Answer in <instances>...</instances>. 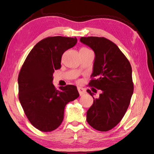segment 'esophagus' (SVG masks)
<instances>
[{"instance_id":"1","label":"esophagus","mask_w":154,"mask_h":154,"mask_svg":"<svg viewBox=\"0 0 154 154\" xmlns=\"http://www.w3.org/2000/svg\"><path fill=\"white\" fill-rule=\"evenodd\" d=\"M78 91L79 94H80V96H82V95H83L84 94H85V92H86L85 88H83L80 87H78Z\"/></svg>"}]
</instances>
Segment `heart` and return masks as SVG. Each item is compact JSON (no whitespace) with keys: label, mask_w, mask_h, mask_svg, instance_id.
Listing matches in <instances>:
<instances>
[{"label":"heart","mask_w":154,"mask_h":154,"mask_svg":"<svg viewBox=\"0 0 154 154\" xmlns=\"http://www.w3.org/2000/svg\"><path fill=\"white\" fill-rule=\"evenodd\" d=\"M82 49H84V48H82Z\"/></svg>","instance_id":"heart-1"}]
</instances>
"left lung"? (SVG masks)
<instances>
[{
  "label": "left lung",
  "mask_w": 154,
  "mask_h": 154,
  "mask_svg": "<svg viewBox=\"0 0 154 154\" xmlns=\"http://www.w3.org/2000/svg\"><path fill=\"white\" fill-rule=\"evenodd\" d=\"M80 42L95 54L88 85L102 91L94 98L87 90L94 99L87 112V122L97 130L108 131L121 122L129 106L134 92L131 65L118 46L104 37H81Z\"/></svg>",
  "instance_id": "8db88e82"
}]
</instances>
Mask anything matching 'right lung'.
<instances>
[{"instance_id": "obj_1", "label": "right lung", "mask_w": 154, "mask_h": 154, "mask_svg": "<svg viewBox=\"0 0 154 154\" xmlns=\"http://www.w3.org/2000/svg\"><path fill=\"white\" fill-rule=\"evenodd\" d=\"M77 38L48 37L31 49L18 74V98L30 123L42 132H51L61 125L65 106L79 97L76 86L56 88L54 70L61 68L62 54L74 47Z\"/></svg>"}]
</instances>
